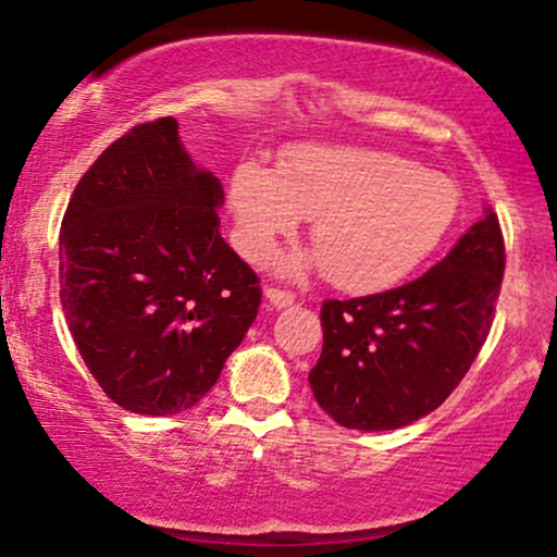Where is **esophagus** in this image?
I'll list each match as a JSON object with an SVG mask.
<instances>
[{
    "mask_svg": "<svg viewBox=\"0 0 557 557\" xmlns=\"http://www.w3.org/2000/svg\"><path fill=\"white\" fill-rule=\"evenodd\" d=\"M264 300L270 309H287V306H293L296 296L287 290H277V287H264Z\"/></svg>",
    "mask_w": 557,
    "mask_h": 557,
    "instance_id": "obj_1",
    "label": "esophagus"
}]
</instances>
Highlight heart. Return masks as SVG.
I'll return each mask as SVG.
<instances>
[{"label":"heart","mask_w":557,"mask_h":557,"mask_svg":"<svg viewBox=\"0 0 557 557\" xmlns=\"http://www.w3.org/2000/svg\"><path fill=\"white\" fill-rule=\"evenodd\" d=\"M235 240L264 261L300 222L314 220L317 261L343 290L400 283L437 251L461 209L456 183L411 159L367 146L300 144L277 170L246 159L227 185ZM306 261H293L300 270Z\"/></svg>","instance_id":"b5f03b06"}]
</instances>
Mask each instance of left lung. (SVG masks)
Masks as SVG:
<instances>
[{"label":"left lung","mask_w":557,"mask_h":557,"mask_svg":"<svg viewBox=\"0 0 557 557\" xmlns=\"http://www.w3.org/2000/svg\"><path fill=\"white\" fill-rule=\"evenodd\" d=\"M505 270L490 207L413 283L322 306L324 345L311 393L341 426L385 432L432 413L482 350Z\"/></svg>","instance_id":"1"}]
</instances>
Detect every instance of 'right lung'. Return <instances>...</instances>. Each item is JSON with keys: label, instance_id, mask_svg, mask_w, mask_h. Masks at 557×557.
Wrapping results in <instances>:
<instances>
[{"label": "right lung", "instance_id": "1", "mask_svg": "<svg viewBox=\"0 0 557 557\" xmlns=\"http://www.w3.org/2000/svg\"><path fill=\"white\" fill-rule=\"evenodd\" d=\"M177 120L133 127L75 185L60 300L88 372L125 411L172 417L220 380L257 319V274L222 240L220 177Z\"/></svg>", "mask_w": 557, "mask_h": 557}]
</instances>
